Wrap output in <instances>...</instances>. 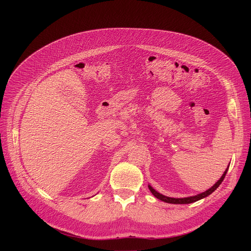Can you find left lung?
I'll use <instances>...</instances> for the list:
<instances>
[{
    "label": "left lung",
    "mask_w": 251,
    "mask_h": 251,
    "mask_svg": "<svg viewBox=\"0 0 251 251\" xmlns=\"http://www.w3.org/2000/svg\"><path fill=\"white\" fill-rule=\"evenodd\" d=\"M228 169H229V166L227 167V169L225 170V172H224V174L222 175V177L214 184V185L210 187L209 189L205 190L204 192H201L200 194H196V195H193V196H188V197H182V199H175V197H169V196H166L164 194H161L160 192H157L156 190H154L151 185H149V188L151 190V192L156 197L157 200H160L164 202H167V203H174V204H187V203H192V202H195L197 201H201L202 199H204V197L208 196L209 194H212L219 186L220 184L223 182L224 178H225L227 172H228Z\"/></svg>",
    "instance_id": "1"
}]
</instances>
